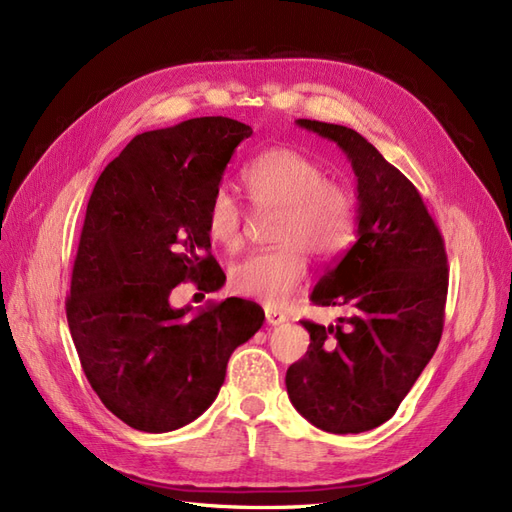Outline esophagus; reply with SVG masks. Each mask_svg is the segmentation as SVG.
<instances>
[{"mask_svg": "<svg viewBox=\"0 0 512 512\" xmlns=\"http://www.w3.org/2000/svg\"><path fill=\"white\" fill-rule=\"evenodd\" d=\"M266 321L270 325H280V323L287 321V317H285V312H280L276 308H266Z\"/></svg>", "mask_w": 512, "mask_h": 512, "instance_id": "34e87169", "label": "esophagus"}]
</instances>
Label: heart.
Returning a JSON list of instances; mask_svg holds the SVG:
<instances>
[{"instance_id":"b5f03b06","label":"heart","mask_w":512,"mask_h":512,"mask_svg":"<svg viewBox=\"0 0 512 512\" xmlns=\"http://www.w3.org/2000/svg\"><path fill=\"white\" fill-rule=\"evenodd\" d=\"M242 185L255 212L272 214L274 249L240 259L229 270V287L240 298L283 304L298 291L308 272V255L334 259L355 238L357 204L353 193L315 159L295 148H270L242 172ZM206 234L212 244L236 251L244 242V214L225 189L212 193L206 208Z\"/></svg>"}]
</instances>
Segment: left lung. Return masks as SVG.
<instances>
[{
	"label": "left lung",
	"mask_w": 512,
	"mask_h": 512,
	"mask_svg": "<svg viewBox=\"0 0 512 512\" xmlns=\"http://www.w3.org/2000/svg\"><path fill=\"white\" fill-rule=\"evenodd\" d=\"M336 142L357 176V240L310 295L336 325L302 321L310 344L289 366V400L332 434L374 430L398 410L438 349L449 289L444 240L417 187L355 129L298 119Z\"/></svg>",
	"instance_id": "1"
}]
</instances>
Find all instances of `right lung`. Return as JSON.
Returning <instances> with one entry per match:
<instances>
[{"label":"right lung","mask_w":512,"mask_h":512,"mask_svg":"<svg viewBox=\"0 0 512 512\" xmlns=\"http://www.w3.org/2000/svg\"><path fill=\"white\" fill-rule=\"evenodd\" d=\"M253 134L227 117L144 131L97 178L65 300L82 372L104 406L140 432H172L214 402L236 346L263 325L240 298L187 317L176 285L217 291L206 208L236 146Z\"/></svg>","instance_id":"right-lung-1"}]
</instances>
